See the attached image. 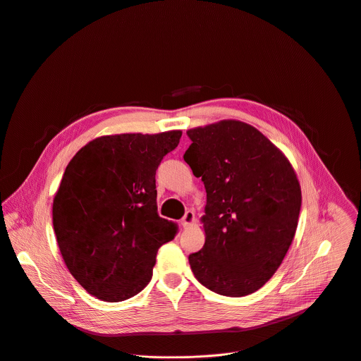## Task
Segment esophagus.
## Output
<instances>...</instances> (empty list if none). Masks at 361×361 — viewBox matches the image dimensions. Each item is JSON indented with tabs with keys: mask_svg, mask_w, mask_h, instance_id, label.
I'll return each instance as SVG.
<instances>
[{
	"mask_svg": "<svg viewBox=\"0 0 361 361\" xmlns=\"http://www.w3.org/2000/svg\"><path fill=\"white\" fill-rule=\"evenodd\" d=\"M193 221H195V212L192 209H188L185 212V216L182 218V221H180V225H182L183 229H188L193 224Z\"/></svg>",
	"mask_w": 361,
	"mask_h": 361,
	"instance_id": "34e87169",
	"label": "esophagus"
}]
</instances>
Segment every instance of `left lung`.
<instances>
[{"instance_id": "1", "label": "left lung", "mask_w": 361, "mask_h": 361, "mask_svg": "<svg viewBox=\"0 0 361 361\" xmlns=\"http://www.w3.org/2000/svg\"><path fill=\"white\" fill-rule=\"evenodd\" d=\"M183 155L206 189V240L189 255L209 290L250 295L281 264L296 233L302 190L287 158L256 128L240 121L195 128Z\"/></svg>"}]
</instances>
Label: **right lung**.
I'll use <instances>...</instances> for the list:
<instances>
[{"instance_id":"1","label":"right lung","mask_w":361,"mask_h":361,"mask_svg":"<svg viewBox=\"0 0 361 361\" xmlns=\"http://www.w3.org/2000/svg\"><path fill=\"white\" fill-rule=\"evenodd\" d=\"M180 136H102L68 164L52 224L68 270L90 295L123 302L151 281L158 249L178 233L158 213L155 175Z\"/></svg>"}]
</instances>
